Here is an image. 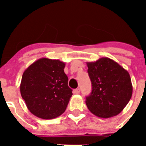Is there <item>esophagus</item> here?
Returning a JSON list of instances; mask_svg holds the SVG:
<instances>
[{"mask_svg": "<svg viewBox=\"0 0 146 146\" xmlns=\"http://www.w3.org/2000/svg\"><path fill=\"white\" fill-rule=\"evenodd\" d=\"M80 88H76L74 90V94H80Z\"/></svg>", "mask_w": 146, "mask_h": 146, "instance_id": "obj_1", "label": "esophagus"}]
</instances>
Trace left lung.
Masks as SVG:
<instances>
[{
	"label": "left lung",
	"mask_w": 146,
	"mask_h": 146,
	"mask_svg": "<svg viewBox=\"0 0 146 146\" xmlns=\"http://www.w3.org/2000/svg\"><path fill=\"white\" fill-rule=\"evenodd\" d=\"M92 91L86 97L88 110L96 116L108 118L119 114L132 95L129 72L115 60L101 58L87 62Z\"/></svg>",
	"instance_id": "8db88e82"
}]
</instances>
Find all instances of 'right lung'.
Returning <instances> with one entry per match:
<instances>
[{
    "mask_svg": "<svg viewBox=\"0 0 146 146\" xmlns=\"http://www.w3.org/2000/svg\"><path fill=\"white\" fill-rule=\"evenodd\" d=\"M66 64L42 58L23 72L20 94L29 111L42 119H52L65 112L72 96L64 73Z\"/></svg>",
    "mask_w": 146,
    "mask_h": 146,
    "instance_id": "add662e5",
    "label": "right lung"
}]
</instances>
